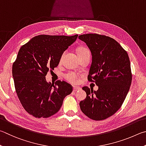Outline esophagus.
Wrapping results in <instances>:
<instances>
[{
  "label": "esophagus",
  "instance_id": "1",
  "mask_svg": "<svg viewBox=\"0 0 146 146\" xmlns=\"http://www.w3.org/2000/svg\"><path fill=\"white\" fill-rule=\"evenodd\" d=\"M81 89L80 87H78V86H74L73 88V91L74 92H77L78 90H80Z\"/></svg>",
  "mask_w": 146,
  "mask_h": 146
}]
</instances>
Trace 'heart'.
Here are the masks:
<instances>
[{"label": "heart", "mask_w": 146, "mask_h": 146, "mask_svg": "<svg viewBox=\"0 0 146 146\" xmlns=\"http://www.w3.org/2000/svg\"><path fill=\"white\" fill-rule=\"evenodd\" d=\"M77 52L78 54H80L85 53L86 52H89V50L85 47H79L77 50ZM64 77L68 82L72 84L78 83L79 82V80H80L79 76L76 73L74 72H69L65 74L64 75Z\"/></svg>", "instance_id": "1"}]
</instances>
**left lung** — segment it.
Segmentation results:
<instances>
[{"label": "left lung", "instance_id": "8db88e82", "mask_svg": "<svg viewBox=\"0 0 146 146\" xmlns=\"http://www.w3.org/2000/svg\"><path fill=\"white\" fill-rule=\"evenodd\" d=\"M90 50L92 61L88 80L98 90L84 86L86 98L80 103L83 113L94 121L108 118L119 110L132 81L128 54L113 38L98 34L79 36Z\"/></svg>", "mask_w": 146, "mask_h": 146}]
</instances>
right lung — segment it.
Returning <instances> with one entry per match:
<instances>
[{"mask_svg": "<svg viewBox=\"0 0 146 146\" xmlns=\"http://www.w3.org/2000/svg\"><path fill=\"white\" fill-rule=\"evenodd\" d=\"M78 36L41 35L20 48L13 64V77L20 103L31 115L36 118L53 115L72 92L70 84L57 81L54 86L47 82L45 76L58 65L64 51Z\"/></svg>", "mask_w": 146, "mask_h": 146, "instance_id": "obj_1", "label": "right lung"}]
</instances>
